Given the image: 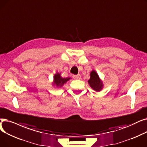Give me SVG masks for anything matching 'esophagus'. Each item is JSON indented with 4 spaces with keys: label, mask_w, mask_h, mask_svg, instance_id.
<instances>
[{
    "label": "esophagus",
    "mask_w": 147,
    "mask_h": 147,
    "mask_svg": "<svg viewBox=\"0 0 147 147\" xmlns=\"http://www.w3.org/2000/svg\"><path fill=\"white\" fill-rule=\"evenodd\" d=\"M73 78H75V79H80L81 75H74Z\"/></svg>",
    "instance_id": "esophagus-1"
}]
</instances>
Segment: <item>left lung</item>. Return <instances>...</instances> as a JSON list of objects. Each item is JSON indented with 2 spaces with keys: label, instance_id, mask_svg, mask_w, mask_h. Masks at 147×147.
I'll use <instances>...</instances> for the list:
<instances>
[{
  "label": "left lung",
  "instance_id": "obj_1",
  "mask_svg": "<svg viewBox=\"0 0 147 147\" xmlns=\"http://www.w3.org/2000/svg\"><path fill=\"white\" fill-rule=\"evenodd\" d=\"M90 87L96 92H99L102 88L103 84L100 81L98 75L94 71H92L90 73V78L88 81Z\"/></svg>",
  "mask_w": 147,
  "mask_h": 147
}]
</instances>
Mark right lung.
<instances>
[{
    "mask_svg": "<svg viewBox=\"0 0 147 147\" xmlns=\"http://www.w3.org/2000/svg\"><path fill=\"white\" fill-rule=\"evenodd\" d=\"M70 78H61L60 76V74L59 73L56 74L54 75V84L56 85L57 87H61L63 85L65 84L68 80H69Z\"/></svg>",
    "mask_w": 147,
    "mask_h": 147,
    "instance_id": "1",
    "label": "right lung"
}]
</instances>
